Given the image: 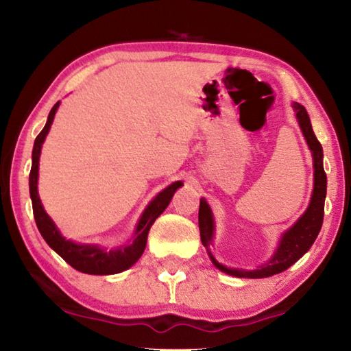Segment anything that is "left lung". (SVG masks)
Segmentation results:
<instances>
[{"label": "left lung", "instance_id": "1", "mask_svg": "<svg viewBox=\"0 0 351 351\" xmlns=\"http://www.w3.org/2000/svg\"><path fill=\"white\" fill-rule=\"evenodd\" d=\"M293 108L295 111H297V119L301 130H303L308 147H311L313 155L315 184L311 205H308L304 215L298 219V222L285 232L278 250L274 254V257L256 271L231 269V267H226L216 262V258L210 254V258L213 260L215 266L219 267L222 272L230 274V276L246 278H263L271 277L274 274L283 272L311 250L315 239L319 234L322 219H324V201L327 191V176L324 171V166H322V146L313 134L311 119H308L306 108L303 105H300V103H293ZM213 230H215V222H213L211 210L208 207V204L205 202V199H201V204H199V231H201V240L205 248H208L211 243Z\"/></svg>", "mask_w": 351, "mask_h": 351}]
</instances>
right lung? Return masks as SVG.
<instances>
[{
	"label": "right lung",
	"instance_id": "right-lung-1",
	"mask_svg": "<svg viewBox=\"0 0 351 351\" xmlns=\"http://www.w3.org/2000/svg\"><path fill=\"white\" fill-rule=\"evenodd\" d=\"M59 106V101L51 108L50 114H48V120L45 123L44 129L40 130L39 135L34 140L33 154H32V170H30V197L33 205V216L36 221L38 230L43 234L45 242L50 245V248L56 251L59 256L65 260V262L73 266L74 269L85 274H93V276H109V274H117L121 271H126L128 267L132 266L136 260L141 257V254L146 248L147 234L152 223L156 221V217L167 208V205L171 201L175 191L181 187L182 182L176 181L170 184L167 189H164L160 195H158L152 202L147 205L144 210L143 216L136 226L135 239L134 242L123 246V248L114 250V251H105L95 245H77L73 243L71 240H65V237L60 236L56 225L47 215L43 208L40 199L38 195V171H39V155L40 147L45 136L50 130V126L56 114V109Z\"/></svg>",
	"mask_w": 351,
	"mask_h": 351
}]
</instances>
